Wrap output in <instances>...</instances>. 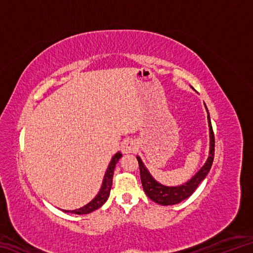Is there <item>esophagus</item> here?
I'll return each mask as SVG.
<instances>
[{"mask_svg":"<svg viewBox=\"0 0 253 253\" xmlns=\"http://www.w3.org/2000/svg\"><path fill=\"white\" fill-rule=\"evenodd\" d=\"M137 149V145L132 139H126L124 140V143L122 144V152L124 154H130L134 153Z\"/></svg>","mask_w":253,"mask_h":253,"instance_id":"esophagus-1","label":"esophagus"}]
</instances>
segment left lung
Wrapping results in <instances>:
<instances>
[{"instance_id": "obj_1", "label": "left lung", "mask_w": 253, "mask_h": 253, "mask_svg": "<svg viewBox=\"0 0 253 253\" xmlns=\"http://www.w3.org/2000/svg\"><path fill=\"white\" fill-rule=\"evenodd\" d=\"M207 107V106H205ZM208 111V108H207ZM208 122L210 127V153L209 157L205 164L202 166L198 173H196L190 181H187L183 185L178 186H165L163 184L158 183L157 181L153 178V176L149 174L148 169L145 168L144 163L140 160L139 156H137V161L139 164V173H140V179H142V185L145 191V193L149 199L157 204L161 205H174L177 204L182 201L186 200L187 198L194 193L196 187L199 184L203 181L207 176L208 173L211 169L212 163L214 160V132L212 129L211 119H210V115L208 111Z\"/></svg>"}]
</instances>
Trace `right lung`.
I'll return each instance as SVG.
<instances>
[{"instance_id":"add662e5","label":"right lung","mask_w":253,"mask_h":253,"mask_svg":"<svg viewBox=\"0 0 253 253\" xmlns=\"http://www.w3.org/2000/svg\"><path fill=\"white\" fill-rule=\"evenodd\" d=\"M123 155L121 152H118L115 154V156L111 158V161L108 165V169H107L105 176H104V181H102V185L99 191V193L97 194V196L93 199L91 202H89L87 205L84 207L77 209V210H72V211H67V210H62L63 212L67 213H74V214H88L91 213L95 210L99 209L102 204H104L107 200H108V196L110 194V190H111V184H113V176H114V169L116 168L117 162L119 161Z\"/></svg>"}]
</instances>
